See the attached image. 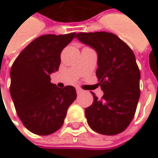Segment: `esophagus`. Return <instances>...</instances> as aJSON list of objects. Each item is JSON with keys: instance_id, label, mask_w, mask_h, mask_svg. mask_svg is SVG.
Segmentation results:
<instances>
[{"instance_id": "obj_1", "label": "esophagus", "mask_w": 158, "mask_h": 158, "mask_svg": "<svg viewBox=\"0 0 158 158\" xmlns=\"http://www.w3.org/2000/svg\"><path fill=\"white\" fill-rule=\"evenodd\" d=\"M83 92V90L81 89H79V88H77V93L79 94V93H82Z\"/></svg>"}]
</instances>
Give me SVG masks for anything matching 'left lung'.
Returning a JSON list of instances; mask_svg holds the SVG:
<instances>
[{
    "label": "left lung",
    "instance_id": "1",
    "mask_svg": "<svg viewBox=\"0 0 158 158\" xmlns=\"http://www.w3.org/2000/svg\"><path fill=\"white\" fill-rule=\"evenodd\" d=\"M80 42L98 53L96 76L104 92L85 109L89 125L95 132L114 135L132 122L140 97V70L133 50L116 35L108 32L79 33Z\"/></svg>",
    "mask_w": 158,
    "mask_h": 158
}]
</instances>
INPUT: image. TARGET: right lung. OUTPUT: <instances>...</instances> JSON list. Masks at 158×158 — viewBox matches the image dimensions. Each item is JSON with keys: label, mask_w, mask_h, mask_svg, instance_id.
Segmentation results:
<instances>
[{"label": "right lung", "mask_w": 158, "mask_h": 158, "mask_svg": "<svg viewBox=\"0 0 158 158\" xmlns=\"http://www.w3.org/2000/svg\"><path fill=\"white\" fill-rule=\"evenodd\" d=\"M76 33L44 35L32 41L16 57L11 69L10 93L23 124L33 134L48 135L64 123L67 110L76 100L73 86L59 89L51 83L60 54Z\"/></svg>", "instance_id": "1"}]
</instances>
